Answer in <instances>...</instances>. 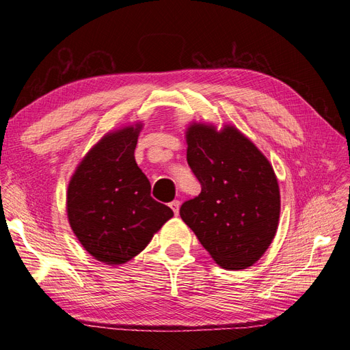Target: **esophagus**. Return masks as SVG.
Listing matches in <instances>:
<instances>
[{
	"label": "esophagus",
	"instance_id": "obj_1",
	"mask_svg": "<svg viewBox=\"0 0 350 350\" xmlns=\"http://www.w3.org/2000/svg\"><path fill=\"white\" fill-rule=\"evenodd\" d=\"M179 206H181V203H179L178 200H174V201H171V203H169V207L174 210L175 216H178V213H179Z\"/></svg>",
	"mask_w": 350,
	"mask_h": 350
}]
</instances>
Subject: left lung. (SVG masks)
I'll return each instance as SVG.
<instances>
[{"label":"left lung","instance_id":"left-lung-1","mask_svg":"<svg viewBox=\"0 0 350 350\" xmlns=\"http://www.w3.org/2000/svg\"><path fill=\"white\" fill-rule=\"evenodd\" d=\"M187 143V162L201 193L184 201L179 215L220 267L252 266L279 224L280 194L271 165L234 126L217 133L194 124Z\"/></svg>","mask_w":350,"mask_h":350}]
</instances>
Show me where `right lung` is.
<instances>
[{
  "label": "right lung",
  "mask_w": 350,
  "mask_h": 350,
  "mask_svg": "<svg viewBox=\"0 0 350 350\" xmlns=\"http://www.w3.org/2000/svg\"><path fill=\"white\" fill-rule=\"evenodd\" d=\"M139 131L137 125L105 135L68 185L71 229L89 254L107 264L130 261L174 216L150 196L149 179L135 163Z\"/></svg>",
  "instance_id": "1"
}]
</instances>
